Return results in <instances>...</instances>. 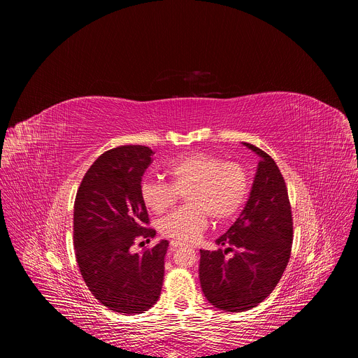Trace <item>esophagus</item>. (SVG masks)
<instances>
[{"instance_id":"1","label":"esophagus","mask_w":358,"mask_h":358,"mask_svg":"<svg viewBox=\"0 0 358 358\" xmlns=\"http://www.w3.org/2000/svg\"><path fill=\"white\" fill-rule=\"evenodd\" d=\"M170 245H171V248H180V246H184L185 243H182V242H180V241H171Z\"/></svg>"}]
</instances>
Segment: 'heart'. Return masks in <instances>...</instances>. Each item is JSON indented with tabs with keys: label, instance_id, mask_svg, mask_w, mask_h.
I'll return each instance as SVG.
<instances>
[{
	"label": "heart",
	"instance_id": "1",
	"mask_svg": "<svg viewBox=\"0 0 358 358\" xmlns=\"http://www.w3.org/2000/svg\"><path fill=\"white\" fill-rule=\"evenodd\" d=\"M167 173L170 182L144 180L140 196L147 210L164 214L185 192L188 206L159 222L162 235L180 242L199 239L210 217L218 222L235 217L249 192V177L243 166L208 152L182 156L169 166Z\"/></svg>",
	"mask_w": 358,
	"mask_h": 358
}]
</instances>
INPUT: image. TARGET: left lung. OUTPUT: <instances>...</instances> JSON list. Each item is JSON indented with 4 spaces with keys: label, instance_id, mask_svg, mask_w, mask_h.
<instances>
[{
    "label": "left lung",
    "instance_id": "obj_1",
    "mask_svg": "<svg viewBox=\"0 0 358 358\" xmlns=\"http://www.w3.org/2000/svg\"><path fill=\"white\" fill-rule=\"evenodd\" d=\"M243 144L261 157L249 199L234 225L215 241L224 248L199 250L203 294L217 309L232 313L250 310L273 292L293 241L290 201L279 167L264 150Z\"/></svg>",
    "mask_w": 358,
    "mask_h": 358
}]
</instances>
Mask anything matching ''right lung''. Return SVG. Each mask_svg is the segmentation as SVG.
Returning <instances> with one entry per match:
<instances>
[{"label": "right lung", "instance_id": "obj_1", "mask_svg": "<svg viewBox=\"0 0 358 358\" xmlns=\"http://www.w3.org/2000/svg\"><path fill=\"white\" fill-rule=\"evenodd\" d=\"M155 155L145 145H120L103 152L87 170L75 198L73 245L80 275L108 309L144 313L157 303L169 241L133 253L150 242V224L140 196L141 178ZM144 243V242H140Z\"/></svg>", "mask_w": 358, "mask_h": 358}]
</instances>
